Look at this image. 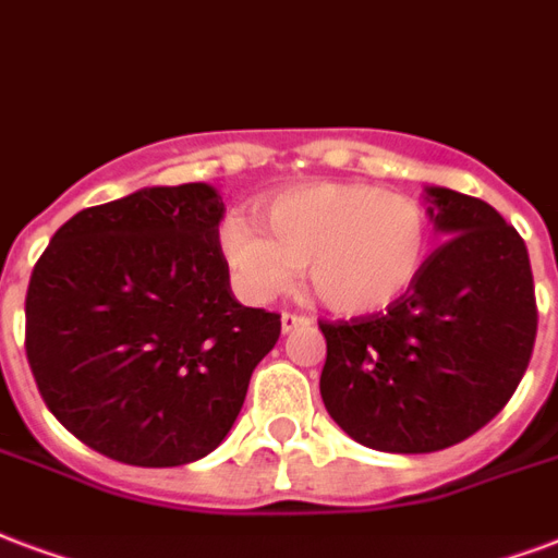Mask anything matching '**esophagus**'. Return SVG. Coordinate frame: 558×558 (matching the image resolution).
<instances>
[{"mask_svg":"<svg viewBox=\"0 0 558 558\" xmlns=\"http://www.w3.org/2000/svg\"><path fill=\"white\" fill-rule=\"evenodd\" d=\"M310 322H313V318L301 316V313H283V316H280V330H283V333H289V330L310 325Z\"/></svg>","mask_w":558,"mask_h":558,"instance_id":"1","label":"esophagus"}]
</instances>
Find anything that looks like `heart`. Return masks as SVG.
<instances>
[{
    "label": "heart",
    "mask_w": 558,
    "mask_h": 558,
    "mask_svg": "<svg viewBox=\"0 0 558 558\" xmlns=\"http://www.w3.org/2000/svg\"><path fill=\"white\" fill-rule=\"evenodd\" d=\"M260 222L219 225V251L236 287L266 301L292 287L298 266L325 307L365 316L415 287L430 260V213L407 193L374 184L298 186L263 202Z\"/></svg>",
    "instance_id": "b5f03b06"
}]
</instances>
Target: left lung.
I'll use <instances>...</instances> for the list:
<instances>
[{
  "instance_id": "1",
  "label": "left lung",
  "mask_w": 558,
  "mask_h": 558,
  "mask_svg": "<svg viewBox=\"0 0 558 558\" xmlns=\"http://www.w3.org/2000/svg\"><path fill=\"white\" fill-rule=\"evenodd\" d=\"M448 240L383 313L318 322L322 401L354 441L430 453L474 436L515 395L538 307L521 233L474 195L427 186Z\"/></svg>"
}]
</instances>
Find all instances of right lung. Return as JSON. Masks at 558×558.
<instances>
[{"mask_svg": "<svg viewBox=\"0 0 558 558\" xmlns=\"http://www.w3.org/2000/svg\"><path fill=\"white\" fill-rule=\"evenodd\" d=\"M207 184L148 186L61 225L25 292L43 401L87 448L140 468L222 445L280 316L242 307Z\"/></svg>", "mask_w": 558, "mask_h": 558, "instance_id": "1", "label": "right lung"}]
</instances>
